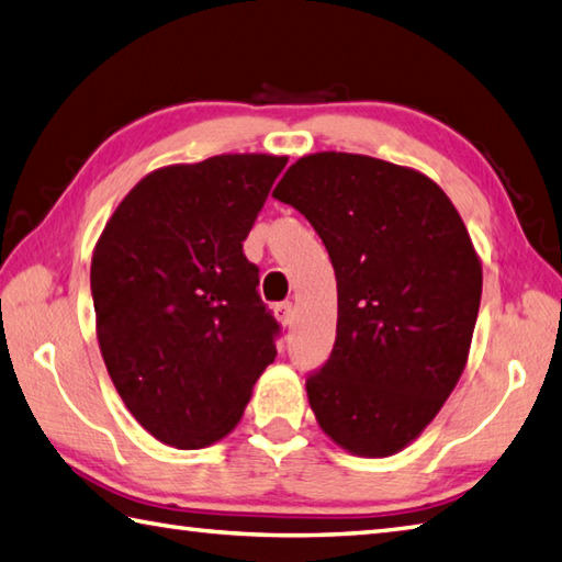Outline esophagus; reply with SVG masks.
<instances>
[{"label":"esophagus","instance_id":"1","mask_svg":"<svg viewBox=\"0 0 562 562\" xmlns=\"http://www.w3.org/2000/svg\"><path fill=\"white\" fill-rule=\"evenodd\" d=\"M273 313H277L281 325H291V323H293V303H291V301L279 303L277 308H273Z\"/></svg>","mask_w":562,"mask_h":562}]
</instances>
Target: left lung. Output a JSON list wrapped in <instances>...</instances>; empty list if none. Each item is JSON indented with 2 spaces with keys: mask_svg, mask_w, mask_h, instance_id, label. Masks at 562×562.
Masks as SVG:
<instances>
[{
  "mask_svg": "<svg viewBox=\"0 0 562 562\" xmlns=\"http://www.w3.org/2000/svg\"><path fill=\"white\" fill-rule=\"evenodd\" d=\"M273 198L321 235L337 279V337L305 381L317 426L359 458H389L438 416L470 357L482 261L432 178L381 158L317 151Z\"/></svg>",
  "mask_w": 562,
  "mask_h": 562,
  "instance_id": "obj_1",
  "label": "left lung"
}]
</instances>
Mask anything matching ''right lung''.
<instances>
[{
    "mask_svg": "<svg viewBox=\"0 0 562 562\" xmlns=\"http://www.w3.org/2000/svg\"><path fill=\"white\" fill-rule=\"evenodd\" d=\"M289 156L220 154L146 173L94 245L100 352L124 406L156 440L200 450L245 413L279 325L241 241Z\"/></svg>",
    "mask_w": 562,
    "mask_h": 562,
    "instance_id": "obj_1",
    "label": "right lung"
}]
</instances>
